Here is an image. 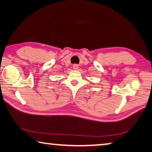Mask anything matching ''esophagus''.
Here are the masks:
<instances>
[{"mask_svg":"<svg viewBox=\"0 0 152 152\" xmlns=\"http://www.w3.org/2000/svg\"><path fill=\"white\" fill-rule=\"evenodd\" d=\"M78 64H73V69H74V70L78 69Z\"/></svg>","mask_w":152,"mask_h":152,"instance_id":"1","label":"esophagus"}]
</instances>
